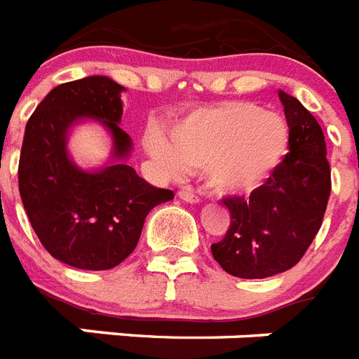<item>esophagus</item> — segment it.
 I'll return each instance as SVG.
<instances>
[{"label": "esophagus", "instance_id": "34e87169", "mask_svg": "<svg viewBox=\"0 0 359 359\" xmlns=\"http://www.w3.org/2000/svg\"><path fill=\"white\" fill-rule=\"evenodd\" d=\"M177 196L182 198L183 202H189V203H198V202H200V196H198L196 193H193L191 189H182V191L177 193Z\"/></svg>", "mask_w": 359, "mask_h": 359}]
</instances>
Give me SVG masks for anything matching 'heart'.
<instances>
[{"label": "heart", "mask_w": 359, "mask_h": 359, "mask_svg": "<svg viewBox=\"0 0 359 359\" xmlns=\"http://www.w3.org/2000/svg\"><path fill=\"white\" fill-rule=\"evenodd\" d=\"M150 156L168 174L205 170L220 193H252L265 185L289 150L282 116L250 102H226L193 111L172 126L170 140L146 133Z\"/></svg>", "instance_id": "1"}]
</instances>
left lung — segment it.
Listing matches in <instances>:
<instances>
[{"label":"left lung","mask_w":359,"mask_h":359,"mask_svg":"<svg viewBox=\"0 0 359 359\" xmlns=\"http://www.w3.org/2000/svg\"><path fill=\"white\" fill-rule=\"evenodd\" d=\"M289 126V151L250 196L224 198L229 228L211 245L215 261L237 278H269L302 259L320 229L332 191L325 133L297 98L278 93Z\"/></svg>","instance_id":"1"}]
</instances>
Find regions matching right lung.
<instances>
[{"instance_id": "1", "label": "right lung", "mask_w": 359, "mask_h": 359, "mask_svg": "<svg viewBox=\"0 0 359 359\" xmlns=\"http://www.w3.org/2000/svg\"><path fill=\"white\" fill-rule=\"evenodd\" d=\"M122 85L105 76L62 83L36 105L25 126L18 189L42 246L85 271H107L135 250L146 215L174 198L140 177L124 159L131 150L122 118ZM100 119L114 135L117 161L98 172L77 169L65 133L77 119Z\"/></svg>"}]
</instances>
